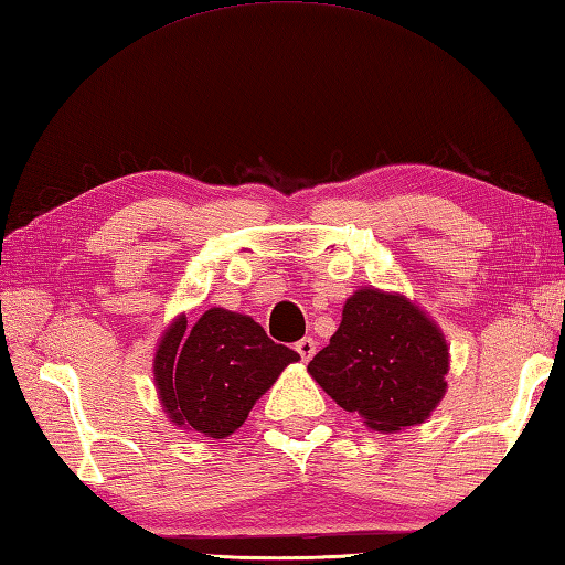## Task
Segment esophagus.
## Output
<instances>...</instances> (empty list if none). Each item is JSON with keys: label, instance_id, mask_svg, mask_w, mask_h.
<instances>
[{"label": "esophagus", "instance_id": "1", "mask_svg": "<svg viewBox=\"0 0 565 565\" xmlns=\"http://www.w3.org/2000/svg\"><path fill=\"white\" fill-rule=\"evenodd\" d=\"M295 351H297V354H300L302 361H310L315 356V351H317V342H315V339H310V337H305V339H300V342L295 344Z\"/></svg>", "mask_w": 565, "mask_h": 565}]
</instances>
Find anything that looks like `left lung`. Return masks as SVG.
<instances>
[{"label":"left lung","mask_w":565,"mask_h":565,"mask_svg":"<svg viewBox=\"0 0 565 565\" xmlns=\"http://www.w3.org/2000/svg\"><path fill=\"white\" fill-rule=\"evenodd\" d=\"M307 369L369 428L396 433L423 423L445 396L448 344L406 297L359 290L347 300L334 337Z\"/></svg>","instance_id":"8db88e82"}]
</instances>
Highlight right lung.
Segmentation results:
<instances>
[{
    "label": "right lung",
    "instance_id": "add662e5",
    "mask_svg": "<svg viewBox=\"0 0 565 565\" xmlns=\"http://www.w3.org/2000/svg\"><path fill=\"white\" fill-rule=\"evenodd\" d=\"M297 359L250 317L214 307L191 329L184 317L167 329L154 381L169 418L221 440L241 428L253 403Z\"/></svg>",
    "mask_w": 565,
    "mask_h": 565
}]
</instances>
